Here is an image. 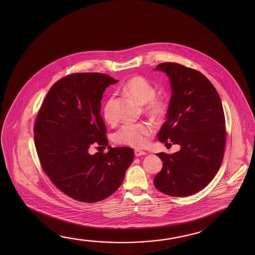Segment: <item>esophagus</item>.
<instances>
[{"label":"esophagus","mask_w":255,"mask_h":255,"mask_svg":"<svg viewBox=\"0 0 255 255\" xmlns=\"http://www.w3.org/2000/svg\"><path fill=\"white\" fill-rule=\"evenodd\" d=\"M134 154H135V155H136L137 157H138V156H141V155H146V152H144V151L135 150Z\"/></svg>","instance_id":"obj_1"}]
</instances>
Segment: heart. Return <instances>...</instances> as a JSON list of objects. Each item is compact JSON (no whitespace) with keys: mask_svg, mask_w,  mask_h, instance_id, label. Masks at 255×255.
<instances>
[{"mask_svg":"<svg viewBox=\"0 0 255 255\" xmlns=\"http://www.w3.org/2000/svg\"><path fill=\"white\" fill-rule=\"evenodd\" d=\"M122 91L134 98L139 104L144 105L143 110L146 116L154 119H161L167 112V102L163 98L155 96V89L148 80L143 76H134L122 86ZM103 117L108 124L116 121L115 97L109 98L103 107ZM154 132L152 124H127L115 135V140L134 148H143L148 144L149 137Z\"/></svg>","mask_w":255,"mask_h":255,"instance_id":"b5f03b06","label":"heart"}]
</instances>
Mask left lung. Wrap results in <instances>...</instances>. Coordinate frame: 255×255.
<instances>
[{"label": "left lung", "instance_id": "8db88e82", "mask_svg": "<svg viewBox=\"0 0 255 255\" xmlns=\"http://www.w3.org/2000/svg\"><path fill=\"white\" fill-rule=\"evenodd\" d=\"M154 70L165 73L171 87L166 122L157 138L165 145L171 141L180 146L174 154H156L163 163L154 187L168 196H190L211 182L222 163L226 127L221 98L195 69L164 62Z\"/></svg>", "mask_w": 255, "mask_h": 255}]
</instances>
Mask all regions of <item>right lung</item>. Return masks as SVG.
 I'll use <instances>...</instances> for the list:
<instances>
[{"label": "right lung", "instance_id": "add662e5", "mask_svg": "<svg viewBox=\"0 0 255 255\" xmlns=\"http://www.w3.org/2000/svg\"><path fill=\"white\" fill-rule=\"evenodd\" d=\"M117 82L100 73L65 76L51 86L35 119L34 144L43 171L57 188L80 202L111 196L133 161L130 147L109 146L106 154L89 153L93 144L109 145L101 99L106 88Z\"/></svg>", "mask_w": 255, "mask_h": 255}]
</instances>
